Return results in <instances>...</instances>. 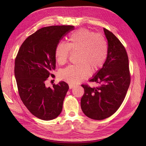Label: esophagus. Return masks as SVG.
I'll return each mask as SVG.
<instances>
[{
  "instance_id": "34e87169",
  "label": "esophagus",
  "mask_w": 146,
  "mask_h": 146,
  "mask_svg": "<svg viewBox=\"0 0 146 146\" xmlns=\"http://www.w3.org/2000/svg\"><path fill=\"white\" fill-rule=\"evenodd\" d=\"M68 86H69V89H71L75 86V85H74V84H69Z\"/></svg>"
}]
</instances>
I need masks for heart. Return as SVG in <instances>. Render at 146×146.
Returning a JSON list of instances; mask_svg holds the SVG:
<instances>
[{"instance_id":"obj_1","label":"heart","mask_w":146,"mask_h":146,"mask_svg":"<svg viewBox=\"0 0 146 146\" xmlns=\"http://www.w3.org/2000/svg\"><path fill=\"white\" fill-rule=\"evenodd\" d=\"M78 51V63L67 66L60 73V78L70 84L81 82L92 73L102 67L108 57V45L105 37L87 28L73 32L68 42L60 41L55 48L54 56L57 63L65 64L70 52Z\"/></svg>"}]
</instances>
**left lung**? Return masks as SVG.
Returning <instances> with one entry per match:
<instances>
[{
  "label": "left lung",
  "mask_w": 146,
  "mask_h": 146,
  "mask_svg": "<svg viewBox=\"0 0 146 146\" xmlns=\"http://www.w3.org/2000/svg\"><path fill=\"white\" fill-rule=\"evenodd\" d=\"M108 40V57L102 68L89 82L98 86L82 85V111L89 118L102 120L115 112L123 102L131 82L127 52L117 37L104 28Z\"/></svg>",
  "instance_id": "1"
}]
</instances>
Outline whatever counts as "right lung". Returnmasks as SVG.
<instances>
[{"instance_id":"1","label":"right lung","mask_w":146,"mask_h":146,"mask_svg":"<svg viewBox=\"0 0 146 146\" xmlns=\"http://www.w3.org/2000/svg\"><path fill=\"white\" fill-rule=\"evenodd\" d=\"M72 25L42 28L29 36L21 46L15 60V76L19 95L33 115L49 121L57 118L63 109L68 85L64 82L46 87L45 82L56 69V45Z\"/></svg>"}]
</instances>
